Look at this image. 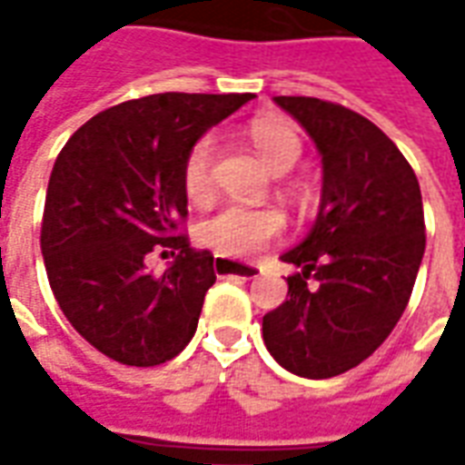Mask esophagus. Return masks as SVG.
Wrapping results in <instances>:
<instances>
[{
	"mask_svg": "<svg viewBox=\"0 0 465 465\" xmlns=\"http://www.w3.org/2000/svg\"><path fill=\"white\" fill-rule=\"evenodd\" d=\"M213 272H216V276H239V279H256V276L262 273V266H253V263L229 262V259H216V262H213Z\"/></svg>",
	"mask_w": 465,
	"mask_h": 465,
	"instance_id": "esophagus-1",
	"label": "esophagus"
}]
</instances>
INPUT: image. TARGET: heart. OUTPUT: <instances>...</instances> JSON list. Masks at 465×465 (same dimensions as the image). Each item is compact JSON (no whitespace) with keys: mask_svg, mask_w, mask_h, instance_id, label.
I'll return each mask as SVG.
<instances>
[{"mask_svg":"<svg viewBox=\"0 0 465 465\" xmlns=\"http://www.w3.org/2000/svg\"><path fill=\"white\" fill-rule=\"evenodd\" d=\"M249 139L263 163L273 173H286L302 156V136L286 119L263 116L249 126ZM183 189L193 202L209 199L213 192V142L203 136L193 143L183 162ZM283 232L282 213L273 209L226 206L202 226L203 243L219 256L243 259L262 252Z\"/></svg>","mask_w":465,"mask_h":465,"instance_id":"heart-1","label":"heart"}]
</instances>
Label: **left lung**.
Wrapping results in <instances>:
<instances>
[{
  "mask_svg": "<svg viewBox=\"0 0 465 465\" xmlns=\"http://www.w3.org/2000/svg\"><path fill=\"white\" fill-rule=\"evenodd\" d=\"M322 152L316 223L282 262L286 302L263 316V343L283 369L331 379L389 339L409 306L426 223L419 179L379 126L313 96H276Z\"/></svg>",
  "mask_w": 465,
  "mask_h": 465,
  "instance_id": "left-lung-1",
  "label": "left lung"
}]
</instances>
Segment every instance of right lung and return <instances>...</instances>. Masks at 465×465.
I'll use <instances>...</instances> for the list:
<instances>
[{
    "mask_svg": "<svg viewBox=\"0 0 465 465\" xmlns=\"http://www.w3.org/2000/svg\"><path fill=\"white\" fill-rule=\"evenodd\" d=\"M252 94L142 96L79 126L49 176L42 253L59 309L76 333L126 366H159L192 341L216 282L186 222L183 162L209 126ZM156 245L174 263L162 277L143 259Z\"/></svg>",
    "mask_w": 465,
    "mask_h": 465,
    "instance_id": "1",
    "label": "right lung"
}]
</instances>
